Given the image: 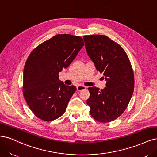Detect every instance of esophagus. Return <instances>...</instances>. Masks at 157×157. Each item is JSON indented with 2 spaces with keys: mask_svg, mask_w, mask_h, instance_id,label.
Here are the masks:
<instances>
[{
  "mask_svg": "<svg viewBox=\"0 0 157 157\" xmlns=\"http://www.w3.org/2000/svg\"><path fill=\"white\" fill-rule=\"evenodd\" d=\"M86 88L84 86H82V85H79V86H78L77 87V90L78 91H82V90H86Z\"/></svg>",
  "mask_w": 157,
  "mask_h": 157,
  "instance_id": "1",
  "label": "esophagus"
}]
</instances>
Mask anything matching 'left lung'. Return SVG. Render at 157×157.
<instances>
[{
	"mask_svg": "<svg viewBox=\"0 0 157 157\" xmlns=\"http://www.w3.org/2000/svg\"><path fill=\"white\" fill-rule=\"evenodd\" d=\"M83 38L88 55L106 81L104 89L88 88L90 95L86 102L95 120L110 122L125 110L133 94L134 78L131 64L123 48L109 37L91 35Z\"/></svg>",
	"mask_w": 157,
	"mask_h": 157,
	"instance_id": "left-lung-1",
	"label": "left lung"
}]
</instances>
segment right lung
I'll return each mask as SVG.
<instances>
[{"label":"right lung","instance_id":"add662e5","mask_svg":"<svg viewBox=\"0 0 157 157\" xmlns=\"http://www.w3.org/2000/svg\"><path fill=\"white\" fill-rule=\"evenodd\" d=\"M83 46L81 37L57 34L30 54L24 67L23 92L36 117L49 121L66 112L77 88L65 85L58 73L69 66Z\"/></svg>","mask_w":157,"mask_h":157}]
</instances>
